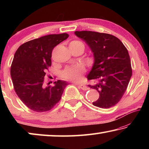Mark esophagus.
Wrapping results in <instances>:
<instances>
[{
    "label": "esophagus",
    "mask_w": 149,
    "mask_h": 149,
    "mask_svg": "<svg viewBox=\"0 0 149 149\" xmlns=\"http://www.w3.org/2000/svg\"><path fill=\"white\" fill-rule=\"evenodd\" d=\"M79 87L80 88V89H81L82 90L84 91H87L89 89V87H88L87 85H82V84H80L79 85Z\"/></svg>",
    "instance_id": "esophagus-1"
}]
</instances>
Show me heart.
<instances>
[{"mask_svg": "<svg viewBox=\"0 0 149 149\" xmlns=\"http://www.w3.org/2000/svg\"><path fill=\"white\" fill-rule=\"evenodd\" d=\"M71 46H78V45H81L84 47V44L79 41H72L70 43ZM85 72V69L84 65L81 64H77L74 65V66L68 67L64 70L62 73L63 77L65 79L77 82L81 78L82 74Z\"/></svg>", "mask_w": 149, "mask_h": 149, "instance_id": "b5f03b06", "label": "heart"}]
</instances>
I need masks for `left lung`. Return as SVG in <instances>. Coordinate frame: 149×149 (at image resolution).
<instances>
[{
  "label": "left lung",
  "mask_w": 149,
  "mask_h": 149,
  "mask_svg": "<svg viewBox=\"0 0 149 149\" xmlns=\"http://www.w3.org/2000/svg\"><path fill=\"white\" fill-rule=\"evenodd\" d=\"M77 37L90 47L95 62L88 80L94 81L88 86L97 90L99 98L95 107L109 108L120 101L132 75L130 57L127 49L116 37L91 31H75Z\"/></svg>",
  "instance_id": "1"
}]
</instances>
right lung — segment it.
Returning a JSON list of instances; mask_svg holds the SVG:
<instances>
[{"instance_id":"add662e5","label":"right lung","mask_w":149,"mask_h":149,"mask_svg":"<svg viewBox=\"0 0 149 149\" xmlns=\"http://www.w3.org/2000/svg\"><path fill=\"white\" fill-rule=\"evenodd\" d=\"M68 37L67 33L52 34L33 39L19 46L14 54L10 68L14 90L33 111L47 112L61 99L66 81L58 80L53 86L47 87L44 78L51 65L52 50Z\"/></svg>"}]
</instances>
